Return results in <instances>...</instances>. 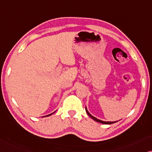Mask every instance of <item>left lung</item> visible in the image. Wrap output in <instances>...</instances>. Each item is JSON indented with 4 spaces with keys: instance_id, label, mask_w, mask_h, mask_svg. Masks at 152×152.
<instances>
[{
    "instance_id": "1",
    "label": "left lung",
    "mask_w": 152,
    "mask_h": 152,
    "mask_svg": "<svg viewBox=\"0 0 152 152\" xmlns=\"http://www.w3.org/2000/svg\"><path fill=\"white\" fill-rule=\"evenodd\" d=\"M86 113H88V115H89V116H90L91 118L93 119V120H94V121H96V122H97L102 123V124H113V123H115V122H118V121H115V122H105V121H102V120H99V119L96 118V117H95L92 116V115H91L90 113L88 112V109H87V107L86 106Z\"/></svg>"
}]
</instances>
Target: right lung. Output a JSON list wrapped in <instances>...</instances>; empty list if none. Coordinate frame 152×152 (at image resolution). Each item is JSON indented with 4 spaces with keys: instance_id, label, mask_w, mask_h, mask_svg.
Masks as SVG:
<instances>
[{
    "instance_id": "obj_1",
    "label": "right lung",
    "mask_w": 152,
    "mask_h": 152,
    "mask_svg": "<svg viewBox=\"0 0 152 152\" xmlns=\"http://www.w3.org/2000/svg\"><path fill=\"white\" fill-rule=\"evenodd\" d=\"M55 112H56V111H55ZM55 112H54V113H55ZM54 113H51V114H49V115H46V116H44V117H48V116H50V115H51L52 114H53Z\"/></svg>"
}]
</instances>
